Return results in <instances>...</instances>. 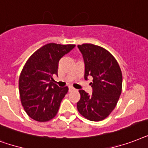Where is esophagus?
Listing matches in <instances>:
<instances>
[{
    "label": "esophagus",
    "instance_id": "obj_1",
    "mask_svg": "<svg viewBox=\"0 0 148 148\" xmlns=\"http://www.w3.org/2000/svg\"><path fill=\"white\" fill-rule=\"evenodd\" d=\"M69 91H74V90H75V88H73V86H69Z\"/></svg>",
    "mask_w": 148,
    "mask_h": 148
}]
</instances>
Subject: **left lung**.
I'll use <instances>...</instances> for the list:
<instances>
[{"label":"left lung","mask_w":148,"mask_h":148,"mask_svg":"<svg viewBox=\"0 0 148 148\" xmlns=\"http://www.w3.org/2000/svg\"><path fill=\"white\" fill-rule=\"evenodd\" d=\"M85 64V79L92 76V94L80 90L78 111L92 121H100L115 108L122 91V73L115 58L103 48L92 44L78 45Z\"/></svg>","instance_id":"left-lung-1"}]
</instances>
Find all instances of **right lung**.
<instances>
[{"instance_id":"add662e5","label":"right lung","mask_w":148,"mask_h":148,"mask_svg":"<svg viewBox=\"0 0 148 148\" xmlns=\"http://www.w3.org/2000/svg\"><path fill=\"white\" fill-rule=\"evenodd\" d=\"M75 46L49 43L38 49L25 63L19 77V92L25 112L33 120L46 122L58 113L69 88L58 87L52 76L58 75L60 58Z\"/></svg>"}]
</instances>
